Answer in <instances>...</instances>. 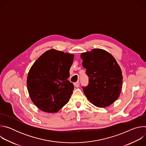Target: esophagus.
<instances>
[{"label": "esophagus", "instance_id": "34e87169", "mask_svg": "<svg viewBox=\"0 0 146 146\" xmlns=\"http://www.w3.org/2000/svg\"><path fill=\"white\" fill-rule=\"evenodd\" d=\"M74 86L75 87H77V88L79 87V86H80V82H74Z\"/></svg>", "mask_w": 146, "mask_h": 146}]
</instances>
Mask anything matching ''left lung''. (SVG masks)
Segmentation results:
<instances>
[{
	"label": "left lung",
	"mask_w": 146,
	"mask_h": 146,
	"mask_svg": "<svg viewBox=\"0 0 146 146\" xmlns=\"http://www.w3.org/2000/svg\"><path fill=\"white\" fill-rule=\"evenodd\" d=\"M82 66L89 77L82 87L88 100L98 108H106L119 96L122 88L121 69L113 56L106 50L95 48L81 53Z\"/></svg>",
	"instance_id": "left-lung-1"
}]
</instances>
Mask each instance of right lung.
<instances>
[{
	"label": "right lung",
	"instance_id": "add662e5",
	"mask_svg": "<svg viewBox=\"0 0 146 146\" xmlns=\"http://www.w3.org/2000/svg\"><path fill=\"white\" fill-rule=\"evenodd\" d=\"M74 55L51 49L31 68L27 88L36 106L46 113H56L69 102L74 90L68 80Z\"/></svg>",
	"mask_w": 146,
	"mask_h": 146
}]
</instances>
